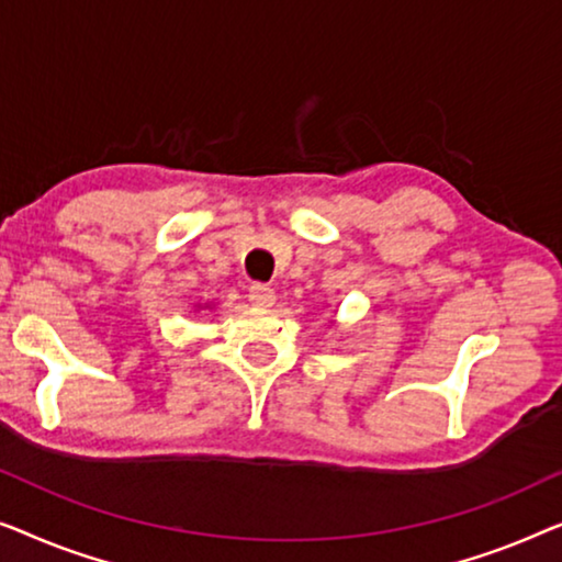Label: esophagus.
Instances as JSON below:
<instances>
[{
	"mask_svg": "<svg viewBox=\"0 0 562 562\" xmlns=\"http://www.w3.org/2000/svg\"><path fill=\"white\" fill-rule=\"evenodd\" d=\"M274 290L270 288V284H262V282H255L249 288V300L251 305H259V307H270L274 303Z\"/></svg>",
	"mask_w": 562,
	"mask_h": 562,
	"instance_id": "1",
	"label": "esophagus"
}]
</instances>
